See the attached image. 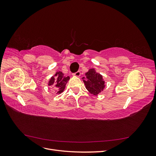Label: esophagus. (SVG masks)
Segmentation results:
<instances>
[{
	"label": "esophagus",
	"instance_id": "esophagus-1",
	"mask_svg": "<svg viewBox=\"0 0 156 156\" xmlns=\"http://www.w3.org/2000/svg\"><path fill=\"white\" fill-rule=\"evenodd\" d=\"M73 75H74V76H76V77H79L80 75H81V72H80V71H77V72L73 73Z\"/></svg>",
	"mask_w": 156,
	"mask_h": 156
}]
</instances>
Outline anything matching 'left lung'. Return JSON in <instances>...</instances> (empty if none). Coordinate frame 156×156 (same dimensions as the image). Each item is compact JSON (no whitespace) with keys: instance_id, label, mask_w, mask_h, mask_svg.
<instances>
[{"instance_id":"obj_1","label":"left lung","mask_w":156,"mask_h":156,"mask_svg":"<svg viewBox=\"0 0 156 156\" xmlns=\"http://www.w3.org/2000/svg\"><path fill=\"white\" fill-rule=\"evenodd\" d=\"M86 88L93 95H98L105 87V82L101 75L96 73L94 69H90L86 73V77H83Z\"/></svg>"}]
</instances>
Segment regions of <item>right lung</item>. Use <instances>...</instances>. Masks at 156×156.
<instances>
[{
  "label": "right lung",
  "instance_id": "right-lung-1",
  "mask_svg": "<svg viewBox=\"0 0 156 156\" xmlns=\"http://www.w3.org/2000/svg\"><path fill=\"white\" fill-rule=\"evenodd\" d=\"M69 79V76H65L62 72H58L56 73L55 76L51 78L48 84L49 86H52L53 88L58 90L57 94H60L63 92Z\"/></svg>",
  "mask_w": 156,
  "mask_h": 156
}]
</instances>
